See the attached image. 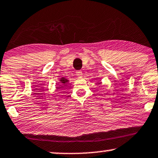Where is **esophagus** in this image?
Masks as SVG:
<instances>
[{
  "label": "esophagus",
  "mask_w": 158,
  "mask_h": 158,
  "mask_svg": "<svg viewBox=\"0 0 158 158\" xmlns=\"http://www.w3.org/2000/svg\"><path fill=\"white\" fill-rule=\"evenodd\" d=\"M77 77L79 78V79H81V78H82V72L81 71H77Z\"/></svg>",
  "instance_id": "esophagus-1"
}]
</instances>
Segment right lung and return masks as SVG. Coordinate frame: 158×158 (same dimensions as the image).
I'll list each match as a JSON object with an SVG mask.
<instances>
[{
    "label": "right lung",
    "mask_w": 158,
    "mask_h": 158,
    "mask_svg": "<svg viewBox=\"0 0 158 158\" xmlns=\"http://www.w3.org/2000/svg\"><path fill=\"white\" fill-rule=\"evenodd\" d=\"M58 81H59V84H60V86H67L68 85V83L69 82V80L68 79H66V77H61L58 79ZM59 89L60 87H57Z\"/></svg>",
    "instance_id": "add662e5"
}]
</instances>
